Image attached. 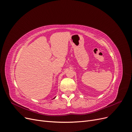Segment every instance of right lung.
I'll use <instances>...</instances> for the list:
<instances>
[{"label":"right lung","instance_id":"obj_1","mask_svg":"<svg viewBox=\"0 0 132 132\" xmlns=\"http://www.w3.org/2000/svg\"><path fill=\"white\" fill-rule=\"evenodd\" d=\"M54 98H55V97H54Z\"/></svg>","mask_w":132,"mask_h":132}]
</instances>
